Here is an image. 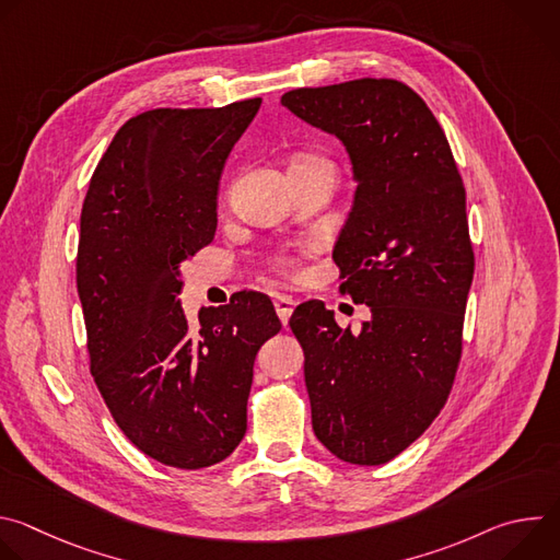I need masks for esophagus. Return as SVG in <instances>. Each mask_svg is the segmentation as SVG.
<instances>
[{
	"mask_svg": "<svg viewBox=\"0 0 560 560\" xmlns=\"http://www.w3.org/2000/svg\"><path fill=\"white\" fill-rule=\"evenodd\" d=\"M294 305H296V301L292 296H288V294H277L275 296V310H277L279 318H281V324H288V318H290Z\"/></svg>",
	"mask_w": 560,
	"mask_h": 560,
	"instance_id": "obj_1",
	"label": "esophagus"
}]
</instances>
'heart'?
<instances>
[{"instance_id":"1","label":"heart","mask_w":560,"mask_h":560,"mask_svg":"<svg viewBox=\"0 0 560 560\" xmlns=\"http://www.w3.org/2000/svg\"><path fill=\"white\" fill-rule=\"evenodd\" d=\"M312 164H328V162H326V159H322V156L303 154V156H296V159H294L290 168L312 166ZM270 264H272V268H275L277 272H281V275H285V277H296V275L301 272V264H299V259H296V257H292V255H285V253L275 255V257L270 259Z\"/></svg>"}]
</instances>
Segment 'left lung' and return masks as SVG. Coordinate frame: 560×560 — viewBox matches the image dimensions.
Segmentation results:
<instances>
[{
	"mask_svg": "<svg viewBox=\"0 0 560 560\" xmlns=\"http://www.w3.org/2000/svg\"><path fill=\"white\" fill-rule=\"evenodd\" d=\"M281 104L352 159L354 206L332 259L341 294L372 314L352 332L324 301L292 312L312 430L337 458L381 465L430 428L458 370L474 277L465 186L441 124L404 82L363 77Z\"/></svg>",
	"mask_w": 560,
	"mask_h": 560,
	"instance_id": "1",
	"label": "left lung"
}]
</instances>
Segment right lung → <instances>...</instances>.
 Returning a JSON list of instances; mask_svg holds the SVG:
<instances>
[{"label": "right lung", "mask_w": 560, "mask_h": 560, "mask_svg": "<svg viewBox=\"0 0 560 560\" xmlns=\"http://www.w3.org/2000/svg\"><path fill=\"white\" fill-rule=\"evenodd\" d=\"M261 100L154 108L128 119L91 177L77 248L91 374L130 443L201 469L248 428L259 348L281 330L268 294L244 290L190 326L179 266L217 230L225 159Z\"/></svg>", "instance_id": "1"}]
</instances>
